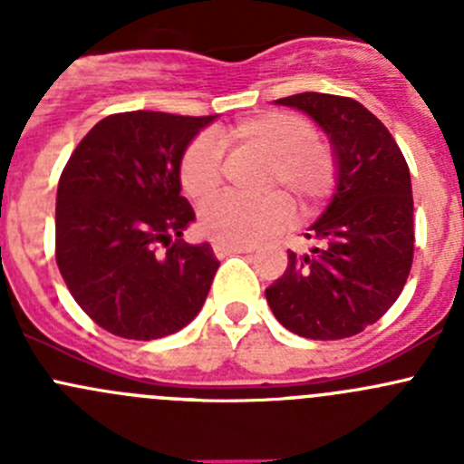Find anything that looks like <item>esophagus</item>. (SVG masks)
Wrapping results in <instances>:
<instances>
[{
  "instance_id": "esophagus-1",
  "label": "esophagus",
  "mask_w": 464,
  "mask_h": 464,
  "mask_svg": "<svg viewBox=\"0 0 464 464\" xmlns=\"http://www.w3.org/2000/svg\"><path fill=\"white\" fill-rule=\"evenodd\" d=\"M249 246H231V245H219V242H213V254L218 258H227L231 254H249Z\"/></svg>"
}]
</instances>
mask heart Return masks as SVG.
Here are the masks:
<instances>
[{
	"label": "heart",
	"mask_w": 464,
	"mask_h": 464,
	"mask_svg": "<svg viewBox=\"0 0 464 464\" xmlns=\"http://www.w3.org/2000/svg\"><path fill=\"white\" fill-rule=\"evenodd\" d=\"M222 141L236 154L262 159L254 199L219 198L199 210V231L219 245L246 246L274 231L294 204L307 213L334 190L339 161L310 121L292 111H262L224 130ZM224 179L222 150L210 137L193 139L179 159V184L195 202H206Z\"/></svg>",
	"instance_id": "obj_1"
}]
</instances>
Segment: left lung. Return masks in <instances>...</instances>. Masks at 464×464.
<instances>
[{
	"instance_id": "left-lung-1",
	"label": "left lung",
	"mask_w": 464,
	"mask_h": 464,
	"mask_svg": "<svg viewBox=\"0 0 464 464\" xmlns=\"http://www.w3.org/2000/svg\"><path fill=\"white\" fill-rule=\"evenodd\" d=\"M278 105L310 114L334 145L339 177L305 256L287 251V269L265 289L274 316L314 341L354 336L397 301L413 265V193L400 145L362 102L303 92Z\"/></svg>"
}]
</instances>
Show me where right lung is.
<instances>
[{
    "label": "right lung",
    "instance_id": "add662e5",
    "mask_svg": "<svg viewBox=\"0 0 464 464\" xmlns=\"http://www.w3.org/2000/svg\"><path fill=\"white\" fill-rule=\"evenodd\" d=\"M213 119L111 114L60 175L55 262L82 312L111 334L161 339L202 310L219 262L206 242L179 240L195 219L181 198L179 159Z\"/></svg>",
    "mask_w": 464,
    "mask_h": 464
}]
</instances>
